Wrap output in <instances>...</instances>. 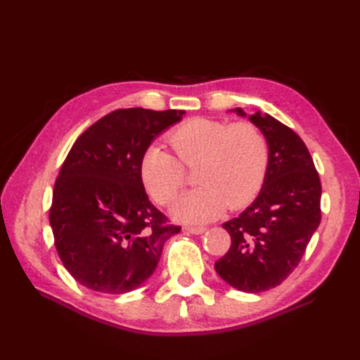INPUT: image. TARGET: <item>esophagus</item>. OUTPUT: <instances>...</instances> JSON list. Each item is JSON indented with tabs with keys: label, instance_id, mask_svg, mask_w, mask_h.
<instances>
[{
	"label": "esophagus",
	"instance_id": "34e87169",
	"mask_svg": "<svg viewBox=\"0 0 360 360\" xmlns=\"http://www.w3.org/2000/svg\"><path fill=\"white\" fill-rule=\"evenodd\" d=\"M184 231L189 233V234L198 236V234L205 233V231H207V228H204V226H186V228H184Z\"/></svg>",
	"mask_w": 360,
	"mask_h": 360
}]
</instances>
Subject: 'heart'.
<instances>
[{
	"instance_id": "b5f03b06",
	"label": "heart",
	"mask_w": 360,
	"mask_h": 360,
	"mask_svg": "<svg viewBox=\"0 0 360 360\" xmlns=\"http://www.w3.org/2000/svg\"><path fill=\"white\" fill-rule=\"evenodd\" d=\"M169 143L184 165H198L195 180L200 186L172 205L171 213L179 221L209 222L226 207L240 209L254 200L264 181L269 144L254 124L193 118L174 130ZM178 160L159 144L147 147L141 158V179L160 204L176 198L186 180Z\"/></svg>"
}]
</instances>
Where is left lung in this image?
Returning <instances> with one entry per match:
<instances>
[{
	"label": "left lung",
	"instance_id": "8db88e82",
	"mask_svg": "<svg viewBox=\"0 0 360 360\" xmlns=\"http://www.w3.org/2000/svg\"><path fill=\"white\" fill-rule=\"evenodd\" d=\"M267 139L263 186L245 212L222 228L231 236L228 252L214 269L228 285L245 292L275 288L296 269L321 219V184L303 141L269 114L248 115Z\"/></svg>",
	"mask_w": 360,
	"mask_h": 360
}]
</instances>
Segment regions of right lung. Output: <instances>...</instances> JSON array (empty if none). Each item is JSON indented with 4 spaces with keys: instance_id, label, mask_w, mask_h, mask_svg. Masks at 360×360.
<instances>
[{
    "instance_id": "add662e5",
    "label": "right lung",
    "mask_w": 360,
    "mask_h": 360,
    "mask_svg": "<svg viewBox=\"0 0 360 360\" xmlns=\"http://www.w3.org/2000/svg\"><path fill=\"white\" fill-rule=\"evenodd\" d=\"M184 114L118 110L70 148L53 186L49 222L63 264L81 285L103 294L136 290L153 275L165 242L180 233L150 202L139 163Z\"/></svg>"
}]
</instances>
